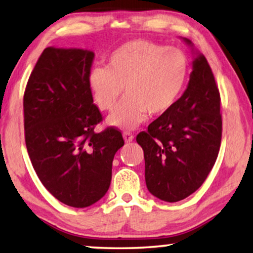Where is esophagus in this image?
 I'll list each match as a JSON object with an SVG mask.
<instances>
[{
  "label": "esophagus",
  "mask_w": 253,
  "mask_h": 253,
  "mask_svg": "<svg viewBox=\"0 0 253 253\" xmlns=\"http://www.w3.org/2000/svg\"><path fill=\"white\" fill-rule=\"evenodd\" d=\"M123 138H124V141L126 143H131V141L133 140V134L130 133V132H124L123 133Z\"/></svg>",
  "instance_id": "obj_1"
}]
</instances>
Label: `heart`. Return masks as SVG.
<instances>
[{"instance_id": "heart-1", "label": "heart", "mask_w": 253, "mask_h": 253, "mask_svg": "<svg viewBox=\"0 0 253 253\" xmlns=\"http://www.w3.org/2000/svg\"><path fill=\"white\" fill-rule=\"evenodd\" d=\"M190 74L189 58L178 48L137 39L123 43L108 57V65H95L87 85L101 110L112 112L126 88V98L107 120L122 130H133L148 114L164 115L181 98Z\"/></svg>"}]
</instances>
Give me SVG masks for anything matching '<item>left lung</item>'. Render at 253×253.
Here are the masks:
<instances>
[{
  "label": "left lung",
  "instance_id": "obj_1",
  "mask_svg": "<svg viewBox=\"0 0 253 253\" xmlns=\"http://www.w3.org/2000/svg\"><path fill=\"white\" fill-rule=\"evenodd\" d=\"M191 47L192 72L186 89L168 113L137 136L143 147L145 181L152 195L176 203L198 190L219 154L222 119L220 93L206 57Z\"/></svg>",
  "mask_w": 253,
  "mask_h": 253
}]
</instances>
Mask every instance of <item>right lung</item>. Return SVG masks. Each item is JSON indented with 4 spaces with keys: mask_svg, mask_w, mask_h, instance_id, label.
Here are the masks:
<instances>
[{
    "mask_svg": "<svg viewBox=\"0 0 253 253\" xmlns=\"http://www.w3.org/2000/svg\"><path fill=\"white\" fill-rule=\"evenodd\" d=\"M94 53L47 47L24 94L25 143L44 188L71 207L91 206L108 191L114 155L122 133L94 126L102 120L93 103L87 76Z\"/></svg>",
    "mask_w": 253,
    "mask_h": 253,
    "instance_id": "add662e5",
    "label": "right lung"
}]
</instances>
